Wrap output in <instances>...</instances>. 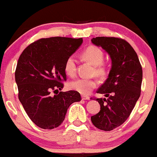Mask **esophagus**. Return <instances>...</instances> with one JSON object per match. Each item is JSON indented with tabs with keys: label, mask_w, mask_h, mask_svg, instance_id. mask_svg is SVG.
Returning <instances> with one entry per match:
<instances>
[{
	"label": "esophagus",
	"mask_w": 157,
	"mask_h": 157,
	"mask_svg": "<svg viewBox=\"0 0 157 157\" xmlns=\"http://www.w3.org/2000/svg\"><path fill=\"white\" fill-rule=\"evenodd\" d=\"M82 99H85V100H88V99H90V97H88V96H82Z\"/></svg>",
	"instance_id": "esophagus-1"
}]
</instances>
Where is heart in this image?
Masks as SVG:
<instances>
[{
  "mask_svg": "<svg viewBox=\"0 0 157 157\" xmlns=\"http://www.w3.org/2000/svg\"><path fill=\"white\" fill-rule=\"evenodd\" d=\"M82 58L85 61L89 62L94 66V72L99 76H103L106 72L105 66L102 64L104 53L99 47L95 45H89L81 54ZM64 71L67 75L73 77L76 74V61L71 56L67 58L64 64ZM97 85L94 78H80L72 81L70 83L72 90L78 91L82 94H89Z\"/></svg>",
  "mask_w": 157,
  "mask_h": 157,
  "instance_id": "b5f03b06",
  "label": "heart"
}]
</instances>
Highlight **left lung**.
Masks as SVG:
<instances>
[{
  "label": "left lung",
  "mask_w": 157,
  "mask_h": 157,
  "mask_svg": "<svg viewBox=\"0 0 157 157\" xmlns=\"http://www.w3.org/2000/svg\"><path fill=\"white\" fill-rule=\"evenodd\" d=\"M91 42L109 54L112 68L97 91L107 98L96 99L100 111L90 119L98 129L111 131L125 122L136 105L141 95L142 68L137 54L126 40L98 36Z\"/></svg>",
  "instance_id": "left-lung-1"
}]
</instances>
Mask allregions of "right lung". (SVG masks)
Instances as JSON below:
<instances>
[{"label":"right lung","mask_w":157,"mask_h":157,"mask_svg":"<svg viewBox=\"0 0 157 157\" xmlns=\"http://www.w3.org/2000/svg\"><path fill=\"white\" fill-rule=\"evenodd\" d=\"M82 38H43L28 45L18 58L15 78L18 99L30 119L39 127L52 129L63 123L70 105L81 101L78 91L52 94L66 81L64 64L82 45Z\"/></svg>","instance_id":"1"}]
</instances>
